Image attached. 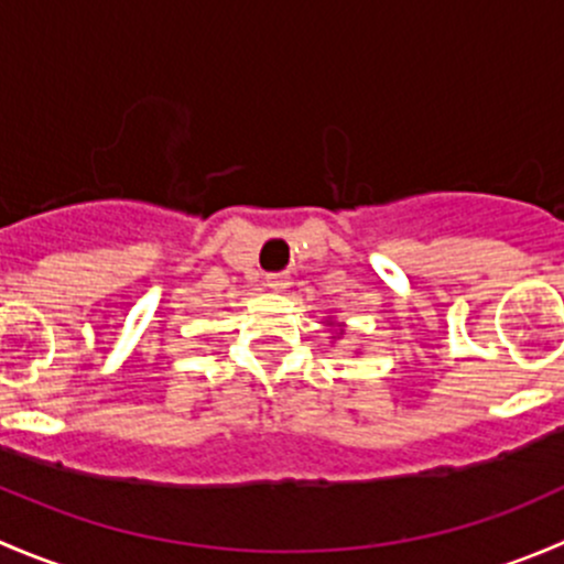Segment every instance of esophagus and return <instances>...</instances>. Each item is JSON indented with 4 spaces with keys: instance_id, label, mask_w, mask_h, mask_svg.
Masks as SVG:
<instances>
[{
    "instance_id": "1",
    "label": "esophagus",
    "mask_w": 564,
    "mask_h": 564,
    "mask_svg": "<svg viewBox=\"0 0 564 564\" xmlns=\"http://www.w3.org/2000/svg\"><path fill=\"white\" fill-rule=\"evenodd\" d=\"M289 275L286 272H272V275H267V286L272 289V292H283V289H289Z\"/></svg>"
}]
</instances>
